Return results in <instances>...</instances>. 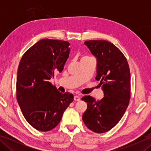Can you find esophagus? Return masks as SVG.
<instances>
[{
  "instance_id": "1",
  "label": "esophagus",
  "mask_w": 151,
  "mask_h": 151,
  "mask_svg": "<svg viewBox=\"0 0 151 151\" xmlns=\"http://www.w3.org/2000/svg\"><path fill=\"white\" fill-rule=\"evenodd\" d=\"M74 100L75 101H78L81 100V97H80L78 95H75V97H74Z\"/></svg>"
}]
</instances>
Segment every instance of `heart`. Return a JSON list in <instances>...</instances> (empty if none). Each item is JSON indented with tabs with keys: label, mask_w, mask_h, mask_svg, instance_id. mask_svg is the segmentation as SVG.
Instances as JSON below:
<instances>
[{
	"label": "heart",
	"mask_w": 151,
	"mask_h": 151,
	"mask_svg": "<svg viewBox=\"0 0 151 151\" xmlns=\"http://www.w3.org/2000/svg\"><path fill=\"white\" fill-rule=\"evenodd\" d=\"M91 58V57H89L88 56H84L82 57V60H83V59H88V58Z\"/></svg>",
	"instance_id": "heart-1"
}]
</instances>
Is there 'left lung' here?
I'll list each match as a JSON object with an SVG mask.
<instances>
[{"label": "left lung", "instance_id": "obj_1", "mask_svg": "<svg viewBox=\"0 0 151 151\" xmlns=\"http://www.w3.org/2000/svg\"><path fill=\"white\" fill-rule=\"evenodd\" d=\"M97 58L99 86L104 91L101 100L84 96L82 100L88 107L82 120L89 130L96 133L110 130L121 120L130 99V72L127 58L113 43L106 40L84 42Z\"/></svg>", "mask_w": 151, "mask_h": 151}]
</instances>
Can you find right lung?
<instances>
[{
	"label": "right lung",
	"instance_id": "right-lung-1",
	"mask_svg": "<svg viewBox=\"0 0 151 151\" xmlns=\"http://www.w3.org/2000/svg\"><path fill=\"white\" fill-rule=\"evenodd\" d=\"M69 43L43 39L22 55L19 64L16 95L24 118L35 129L47 132L55 128L73 101L68 92H60L49 81L61 73L69 56Z\"/></svg>",
	"mask_w": 151,
	"mask_h": 151
}]
</instances>
